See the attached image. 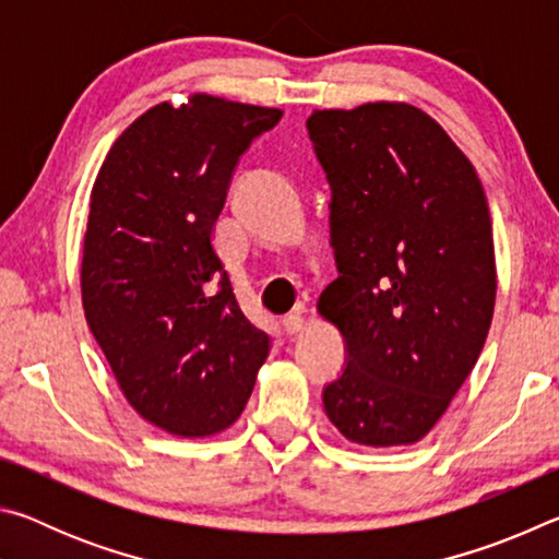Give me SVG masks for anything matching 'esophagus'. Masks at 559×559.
<instances>
[{
    "mask_svg": "<svg viewBox=\"0 0 559 559\" xmlns=\"http://www.w3.org/2000/svg\"><path fill=\"white\" fill-rule=\"evenodd\" d=\"M283 330H286L288 335H298L300 330H306V318H302V313L298 310V313H290L283 318Z\"/></svg>",
    "mask_w": 559,
    "mask_h": 559,
    "instance_id": "1",
    "label": "esophagus"
}]
</instances>
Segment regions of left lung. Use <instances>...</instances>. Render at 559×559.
Wrapping results in <instances>:
<instances>
[{"label": "left lung", "mask_w": 559, "mask_h": 559, "mask_svg": "<svg viewBox=\"0 0 559 559\" xmlns=\"http://www.w3.org/2000/svg\"><path fill=\"white\" fill-rule=\"evenodd\" d=\"M306 126L333 189L340 271L318 313L347 343L325 414L359 447H412L449 409L493 320L484 185L449 132L409 103L313 110Z\"/></svg>", "instance_id": "left-lung-1"}]
</instances>
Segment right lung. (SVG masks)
I'll use <instances>...</instances> for the list:
<instances>
[{"label":"right lung","mask_w":559,"mask_h":559,"mask_svg":"<svg viewBox=\"0 0 559 559\" xmlns=\"http://www.w3.org/2000/svg\"><path fill=\"white\" fill-rule=\"evenodd\" d=\"M283 110L192 93L120 132L91 189L81 300L122 396L182 439L239 419L271 337L214 249L236 163Z\"/></svg>","instance_id":"add662e5"}]
</instances>
